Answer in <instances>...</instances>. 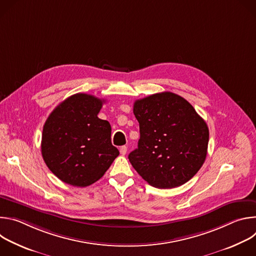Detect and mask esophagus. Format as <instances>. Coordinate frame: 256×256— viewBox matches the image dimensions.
<instances>
[{"label":"esophagus","instance_id":"obj_1","mask_svg":"<svg viewBox=\"0 0 256 256\" xmlns=\"http://www.w3.org/2000/svg\"><path fill=\"white\" fill-rule=\"evenodd\" d=\"M120 154L122 156H124L126 154V152H128V147H126V146H122V147H120Z\"/></svg>","mask_w":256,"mask_h":256}]
</instances>
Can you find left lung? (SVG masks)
Here are the masks:
<instances>
[{"mask_svg":"<svg viewBox=\"0 0 256 256\" xmlns=\"http://www.w3.org/2000/svg\"><path fill=\"white\" fill-rule=\"evenodd\" d=\"M134 114L140 140L128 160L142 178L163 190L192 179L206 160L208 144V128L192 105L162 92L136 100Z\"/></svg>","mask_w":256,"mask_h":256,"instance_id":"left-lung-1","label":"left lung"}]
</instances>
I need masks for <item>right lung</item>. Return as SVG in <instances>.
Here are the masks:
<instances>
[{
    "mask_svg": "<svg viewBox=\"0 0 256 256\" xmlns=\"http://www.w3.org/2000/svg\"><path fill=\"white\" fill-rule=\"evenodd\" d=\"M103 103L93 95L74 94L54 109L44 126L42 158L68 184L91 186L120 155L112 144L110 124L97 116Z\"/></svg>",
    "mask_w": 256,
    "mask_h": 256,
    "instance_id": "add662e5",
    "label": "right lung"
}]
</instances>
